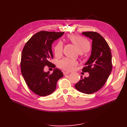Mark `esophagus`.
I'll list each match as a JSON object with an SVG mask.
<instances>
[{"label": "esophagus", "mask_w": 127, "mask_h": 127, "mask_svg": "<svg viewBox=\"0 0 127 127\" xmlns=\"http://www.w3.org/2000/svg\"><path fill=\"white\" fill-rule=\"evenodd\" d=\"M69 74V72H67V71H65V72H64L63 73V74H64V75H67V74Z\"/></svg>", "instance_id": "34e87169"}]
</instances>
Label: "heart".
<instances>
[{"label":"heart","mask_w":127,"mask_h":127,"mask_svg":"<svg viewBox=\"0 0 127 127\" xmlns=\"http://www.w3.org/2000/svg\"><path fill=\"white\" fill-rule=\"evenodd\" d=\"M68 38L77 47L79 52H86L89 50L90 44L88 40L85 38L76 35H70ZM63 43L61 41H59L54 47L55 55L58 57H61L63 53ZM78 64V62L77 61L67 58H65L60 60L58 63L59 67L68 71L74 70Z\"/></svg>","instance_id":"obj_1"}]
</instances>
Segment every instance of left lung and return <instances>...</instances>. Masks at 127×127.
I'll list each match as a JSON object with an SVG mask.
<instances>
[{
  "label": "left lung",
  "instance_id": "8db88e82",
  "mask_svg": "<svg viewBox=\"0 0 127 127\" xmlns=\"http://www.w3.org/2000/svg\"><path fill=\"white\" fill-rule=\"evenodd\" d=\"M82 34L92 40L91 55L82 71L89 76L77 83L75 87L79 92L91 94L99 91L105 83L112 69V54L105 39L97 32H84Z\"/></svg>",
  "mask_w": 127,
  "mask_h": 127
}]
</instances>
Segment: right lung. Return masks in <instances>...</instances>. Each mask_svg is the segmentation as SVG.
Wrapping results in <instances>:
<instances>
[{"label": "right lung", "instance_id": "1", "mask_svg": "<svg viewBox=\"0 0 127 127\" xmlns=\"http://www.w3.org/2000/svg\"><path fill=\"white\" fill-rule=\"evenodd\" d=\"M64 32L39 31L33 35L23 48L21 62L22 75L29 88L40 96L51 94L56 89L58 80L63 77V72L58 68L45 72L44 66L55 68L49 62L53 58L52 44L62 36Z\"/></svg>", "mask_w": 127, "mask_h": 127}]
</instances>
